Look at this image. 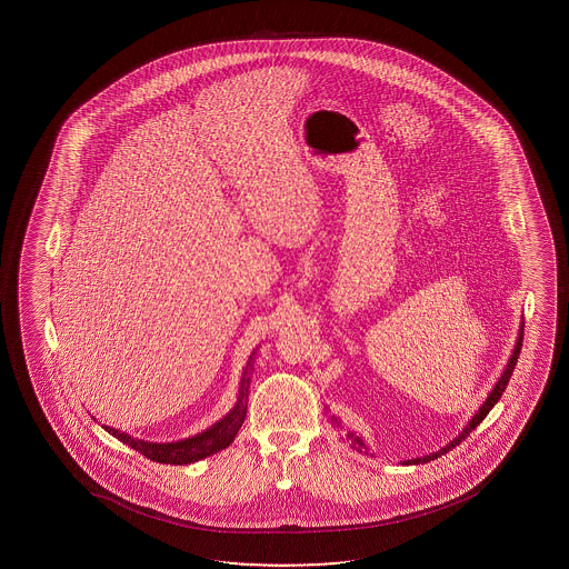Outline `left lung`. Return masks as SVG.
Listing matches in <instances>:
<instances>
[{"mask_svg":"<svg viewBox=\"0 0 569 569\" xmlns=\"http://www.w3.org/2000/svg\"><path fill=\"white\" fill-rule=\"evenodd\" d=\"M522 348V330L521 335H519V338H517V346H515L513 356H511V359H509V363H507V369L503 371V375H501V379H499L498 385H496V389L491 390L490 397H488V400L483 402L482 408L476 412L475 418L470 420V423H468L467 428L462 429V433H460L455 441H451V443L447 445V447H443L441 451L433 452V455H428V457H423V459H413V460H405L402 465H421V462H429V460H436L437 457H441V455H447V452L451 451V449H455L457 445H460V441H465L470 433H472V429L478 428L480 426V421L490 413L491 408L496 406V402H498L499 398H501V395H503V390H506L507 382H509V379H511V375H513L515 366H517V359H519V353H521ZM336 418H332V421H335ZM348 439L351 441V447L353 449H358L359 452L363 451L366 449V445H363V441L359 439L358 436H353V433H348Z\"/></svg>","mask_w":569,"mask_h":569,"instance_id":"obj_1","label":"left lung"}]
</instances>
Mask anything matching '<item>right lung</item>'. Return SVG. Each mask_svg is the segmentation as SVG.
Segmentation results:
<instances>
[{"label":"right lung","mask_w":569,"mask_h":569,"mask_svg":"<svg viewBox=\"0 0 569 569\" xmlns=\"http://www.w3.org/2000/svg\"><path fill=\"white\" fill-rule=\"evenodd\" d=\"M249 371H244L242 377L241 390H239V400L231 412L227 413L223 420L213 423L210 429L196 437L179 441V443H148L141 439H133L128 433H120L118 429L102 428L109 431L110 436L117 437L118 441L132 447L136 451L143 455L146 459L161 465H190L196 460L206 459L213 452L223 451L226 447L233 443L237 431L241 429L244 416H247V397H249Z\"/></svg>","instance_id":"add662e5"}]
</instances>
